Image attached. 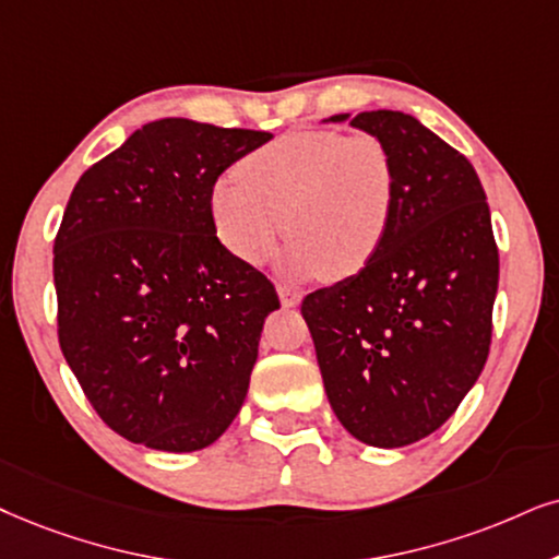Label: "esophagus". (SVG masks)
Segmentation results:
<instances>
[{"mask_svg": "<svg viewBox=\"0 0 559 559\" xmlns=\"http://www.w3.org/2000/svg\"><path fill=\"white\" fill-rule=\"evenodd\" d=\"M278 296H281V304H284V307H299V301H301V294L292 286H278Z\"/></svg>", "mask_w": 559, "mask_h": 559, "instance_id": "esophagus-1", "label": "esophagus"}]
</instances>
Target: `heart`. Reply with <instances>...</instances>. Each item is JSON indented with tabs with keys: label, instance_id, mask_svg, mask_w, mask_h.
I'll return each instance as SVG.
<instances>
[{
	"label": "heart",
	"instance_id": "b5f03b06",
	"mask_svg": "<svg viewBox=\"0 0 559 559\" xmlns=\"http://www.w3.org/2000/svg\"><path fill=\"white\" fill-rule=\"evenodd\" d=\"M211 222L231 255L263 265L281 231L296 275L348 278L371 263L394 211L392 154L371 133L294 131L211 188Z\"/></svg>",
	"mask_w": 559,
	"mask_h": 559
}]
</instances>
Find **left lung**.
Segmentation results:
<instances>
[{
  "label": "left lung",
  "mask_w": 559,
  "mask_h": 559,
  "mask_svg": "<svg viewBox=\"0 0 559 559\" xmlns=\"http://www.w3.org/2000/svg\"><path fill=\"white\" fill-rule=\"evenodd\" d=\"M350 126L392 154V222L371 263L309 294L301 314L343 428L397 449L441 428L483 373L498 245L464 154L400 110L358 112Z\"/></svg>",
  "instance_id": "left-lung-1"
}]
</instances>
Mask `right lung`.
Instances as JSON below:
<instances>
[{"mask_svg": "<svg viewBox=\"0 0 559 559\" xmlns=\"http://www.w3.org/2000/svg\"><path fill=\"white\" fill-rule=\"evenodd\" d=\"M273 133L162 118L82 175L53 242L59 345L108 428L214 443L242 407L278 294L211 222L218 175Z\"/></svg>", "mask_w": 559, "mask_h": 559, "instance_id": "obj_1", "label": "right lung"}]
</instances>
